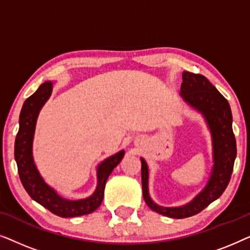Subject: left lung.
Wrapping results in <instances>:
<instances>
[{
  "label": "left lung",
  "instance_id": "1",
  "mask_svg": "<svg viewBox=\"0 0 250 250\" xmlns=\"http://www.w3.org/2000/svg\"><path fill=\"white\" fill-rule=\"evenodd\" d=\"M181 95L188 104L205 117L213 142V170L206 187L189 204L181 207H163L157 205L149 194V169L141 158L142 192L146 203L153 211L172 218L193 216L222 196L230 182L235 157L237 143L232 129V112L227 99L216 87L200 74L183 71Z\"/></svg>",
  "mask_w": 250,
  "mask_h": 250
}]
</instances>
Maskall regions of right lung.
Masks as SVG:
<instances>
[{
    "instance_id": "add662e5",
    "label": "right lung",
    "mask_w": 250,
    "mask_h": 250,
    "mask_svg": "<svg viewBox=\"0 0 250 250\" xmlns=\"http://www.w3.org/2000/svg\"><path fill=\"white\" fill-rule=\"evenodd\" d=\"M52 93V82H44L33 95L23 102L19 116V131L15 142V159L20 181L30 198L60 217H76L90 214L100 206L104 196V187L109 175L121 163L125 151L104 159L97 168L98 184L92 196L85 199H64L45 183L36 168L33 158V139L40 110Z\"/></svg>"
}]
</instances>
